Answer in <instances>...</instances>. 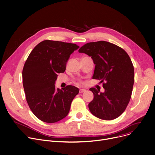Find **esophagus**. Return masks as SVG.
Wrapping results in <instances>:
<instances>
[{"mask_svg": "<svg viewBox=\"0 0 155 155\" xmlns=\"http://www.w3.org/2000/svg\"><path fill=\"white\" fill-rule=\"evenodd\" d=\"M85 91H86V90L85 89H80L79 90V93L80 94H81V93H84V92H85Z\"/></svg>", "mask_w": 155, "mask_h": 155, "instance_id": "34e87169", "label": "esophagus"}]
</instances>
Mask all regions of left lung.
<instances>
[{
    "instance_id": "left-lung-1",
    "label": "left lung",
    "mask_w": 155,
    "mask_h": 155,
    "mask_svg": "<svg viewBox=\"0 0 155 155\" xmlns=\"http://www.w3.org/2000/svg\"><path fill=\"white\" fill-rule=\"evenodd\" d=\"M78 52L88 55L94 61L95 67L92 78L105 82L103 84L104 92L90 88L94 97L88 104L90 112L101 120L118 118L128 104L135 80L129 55L121 47L106 41L87 43Z\"/></svg>"
}]
</instances>
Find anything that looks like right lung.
<instances>
[{"label":"right lung","mask_w":155,"mask_h":155,"mask_svg":"<svg viewBox=\"0 0 155 155\" xmlns=\"http://www.w3.org/2000/svg\"><path fill=\"white\" fill-rule=\"evenodd\" d=\"M79 48L74 44L46 40L28 55L22 71L23 86L28 105L34 114L46 123L64 118L78 88L68 85L56 88L58 74L65 71L70 55Z\"/></svg>","instance_id":"right-lung-1"}]
</instances>
